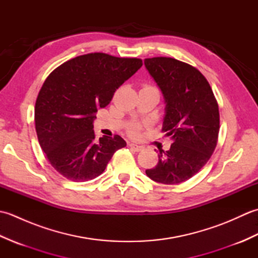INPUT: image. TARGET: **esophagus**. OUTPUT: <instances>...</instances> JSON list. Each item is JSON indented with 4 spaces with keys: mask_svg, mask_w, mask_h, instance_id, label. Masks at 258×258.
Instances as JSON below:
<instances>
[{
    "mask_svg": "<svg viewBox=\"0 0 258 258\" xmlns=\"http://www.w3.org/2000/svg\"><path fill=\"white\" fill-rule=\"evenodd\" d=\"M128 146H130L131 149H132L133 151H135V152H140V151H142V150L144 149V146L139 145V144H135V143H130Z\"/></svg>",
    "mask_w": 258,
    "mask_h": 258,
    "instance_id": "esophagus-1",
    "label": "esophagus"
}]
</instances>
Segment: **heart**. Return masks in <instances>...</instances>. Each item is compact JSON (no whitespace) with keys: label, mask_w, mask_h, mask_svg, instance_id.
I'll use <instances>...</instances> for the list:
<instances>
[{"label":"heart","mask_w":258,"mask_h":258,"mask_svg":"<svg viewBox=\"0 0 258 258\" xmlns=\"http://www.w3.org/2000/svg\"><path fill=\"white\" fill-rule=\"evenodd\" d=\"M138 130H139V126H138V125H133V126H131V128H130V133L132 134V135H135L136 133H138Z\"/></svg>","instance_id":"heart-1"}]
</instances>
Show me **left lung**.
Returning a JSON list of instances; mask_svg holds the SVG:
<instances>
[{
    "mask_svg": "<svg viewBox=\"0 0 258 258\" xmlns=\"http://www.w3.org/2000/svg\"><path fill=\"white\" fill-rule=\"evenodd\" d=\"M146 70L162 91L165 115L162 131L173 143L158 153L146 175L174 185L194 176L210 160L217 144L220 112L214 93L199 70L172 57L145 58Z\"/></svg>",
    "mask_w": 258,
    "mask_h": 258,
    "instance_id": "obj_1",
    "label": "left lung"
}]
</instances>
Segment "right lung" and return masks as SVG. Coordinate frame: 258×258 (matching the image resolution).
I'll use <instances>...</instances> for the list:
<instances>
[{"instance_id": "obj_1", "label": "right lung", "mask_w": 258, "mask_h": 258, "mask_svg": "<svg viewBox=\"0 0 258 258\" xmlns=\"http://www.w3.org/2000/svg\"><path fill=\"white\" fill-rule=\"evenodd\" d=\"M141 58L90 53L63 63L47 76L35 103V130L41 149L56 171L73 182L101 175L117 150L119 135L95 139L98 108L141 69Z\"/></svg>"}]
</instances>
